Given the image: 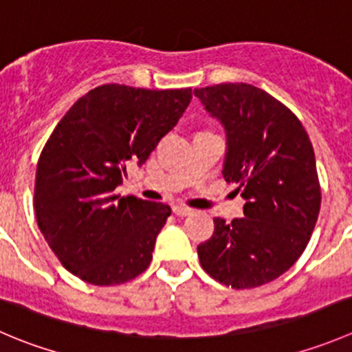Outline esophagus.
Here are the masks:
<instances>
[{
    "mask_svg": "<svg viewBox=\"0 0 352 352\" xmlns=\"http://www.w3.org/2000/svg\"><path fill=\"white\" fill-rule=\"evenodd\" d=\"M173 213H175L177 217H189V214L194 213V210L187 206H173Z\"/></svg>",
    "mask_w": 352,
    "mask_h": 352,
    "instance_id": "esophagus-1",
    "label": "esophagus"
}]
</instances>
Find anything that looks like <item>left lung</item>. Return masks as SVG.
Segmentation results:
<instances>
[{"instance_id":"8db88e82","label":"left lung","mask_w":352,"mask_h":352,"mask_svg":"<svg viewBox=\"0 0 352 352\" xmlns=\"http://www.w3.org/2000/svg\"><path fill=\"white\" fill-rule=\"evenodd\" d=\"M227 134L223 177L239 184L244 217L214 218V232L197 245L201 267L232 289L275 280L298 261L322 203L308 132L285 104L251 84L194 89Z\"/></svg>"}]
</instances>
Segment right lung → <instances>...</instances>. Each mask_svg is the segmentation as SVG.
I'll use <instances>...</instances> for the list:
<instances>
[{"label": "right lung", "mask_w": 352, "mask_h": 352, "mask_svg": "<svg viewBox=\"0 0 352 352\" xmlns=\"http://www.w3.org/2000/svg\"><path fill=\"white\" fill-rule=\"evenodd\" d=\"M192 100V89L104 84L58 122L37 162L34 211L47 245L93 285L141 275L172 210L115 194L131 162L142 165Z\"/></svg>", "instance_id": "1"}]
</instances>
